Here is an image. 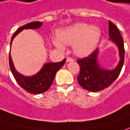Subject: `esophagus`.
<instances>
[{
    "label": "esophagus",
    "mask_w": 130,
    "mask_h": 130,
    "mask_svg": "<svg viewBox=\"0 0 130 130\" xmlns=\"http://www.w3.org/2000/svg\"><path fill=\"white\" fill-rule=\"evenodd\" d=\"M66 61H67V62H72V61H73V59L71 58H67Z\"/></svg>",
    "instance_id": "34e87169"
}]
</instances>
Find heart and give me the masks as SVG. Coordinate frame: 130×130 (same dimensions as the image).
<instances>
[{
	"mask_svg": "<svg viewBox=\"0 0 130 130\" xmlns=\"http://www.w3.org/2000/svg\"><path fill=\"white\" fill-rule=\"evenodd\" d=\"M58 37L53 39V43L58 49H64V45H73L75 55L85 57L91 53L98 44L101 30L95 25L77 23L75 24L62 29L58 32Z\"/></svg>",
	"mask_w": 130,
	"mask_h": 130,
	"instance_id": "b5f03b06",
	"label": "heart"
}]
</instances>
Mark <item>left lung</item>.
<instances>
[{
    "label": "left lung",
    "mask_w": 130,
    "mask_h": 130,
    "mask_svg": "<svg viewBox=\"0 0 130 130\" xmlns=\"http://www.w3.org/2000/svg\"><path fill=\"white\" fill-rule=\"evenodd\" d=\"M109 40L118 47L120 61L115 68L105 69L99 64V48L87 58L77 60L80 71L77 81L80 86L90 92H98L108 87L117 78L124 64V48L123 38L113 23L109 21Z\"/></svg>",
    "instance_id": "left-lung-1"
}]
</instances>
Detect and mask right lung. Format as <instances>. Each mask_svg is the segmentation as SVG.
I'll use <instances>...</instances> for the list:
<instances>
[{"instance_id":"1","label":"right lung","mask_w":130,"mask_h":130,"mask_svg":"<svg viewBox=\"0 0 130 130\" xmlns=\"http://www.w3.org/2000/svg\"><path fill=\"white\" fill-rule=\"evenodd\" d=\"M43 25V22H32L18 29L10 40V47L13 39L19 32L24 29H38ZM66 59L58 62H47L38 72L32 76H25L17 71L13 64L10 53L9 54V65L10 70L18 83L23 90L31 94H41L46 92L53 83L54 78L60 69L65 63Z\"/></svg>"}]
</instances>
